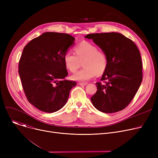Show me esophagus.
Masks as SVG:
<instances>
[{"mask_svg":"<svg viewBox=\"0 0 158 158\" xmlns=\"http://www.w3.org/2000/svg\"><path fill=\"white\" fill-rule=\"evenodd\" d=\"M79 85L81 86H86L87 85V82H79Z\"/></svg>","mask_w":158,"mask_h":158,"instance_id":"obj_1","label":"esophagus"}]
</instances>
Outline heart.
<instances>
[{
  "mask_svg": "<svg viewBox=\"0 0 158 158\" xmlns=\"http://www.w3.org/2000/svg\"><path fill=\"white\" fill-rule=\"evenodd\" d=\"M76 56L66 52L63 57L64 63L71 72L77 71L81 65L84 68L74 73L72 79L78 81H87L94 77L96 74H103L108 64V58L105 52L98 50L95 45L88 41H82L75 48Z\"/></svg>",
  "mask_w": 158,
  "mask_h": 158,
  "instance_id": "b5f03b06",
  "label": "heart"
}]
</instances>
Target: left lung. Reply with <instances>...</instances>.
Instances as JSON below:
<instances>
[{
  "mask_svg": "<svg viewBox=\"0 0 158 158\" xmlns=\"http://www.w3.org/2000/svg\"><path fill=\"white\" fill-rule=\"evenodd\" d=\"M85 38L93 40L108 58L107 67L101 79L105 84L97 82V91L91 101L103 113L123 110L134 98L142 81V62L137 46L118 32L94 33Z\"/></svg>",
  "mask_w": 158,
  "mask_h": 158,
  "instance_id": "left-lung-1",
  "label": "left lung"
}]
</instances>
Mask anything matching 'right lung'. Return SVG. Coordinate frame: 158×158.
Segmentation results:
<instances>
[{
	"label": "right lung",
	"mask_w": 158,
	"mask_h": 158,
	"mask_svg": "<svg viewBox=\"0 0 158 158\" xmlns=\"http://www.w3.org/2000/svg\"><path fill=\"white\" fill-rule=\"evenodd\" d=\"M74 41L65 33L47 32L23 50L19 64L22 85L28 101L40 111L54 113L61 109L77 85L65 79L68 72L63 60Z\"/></svg>",
	"instance_id": "right-lung-1"
}]
</instances>
